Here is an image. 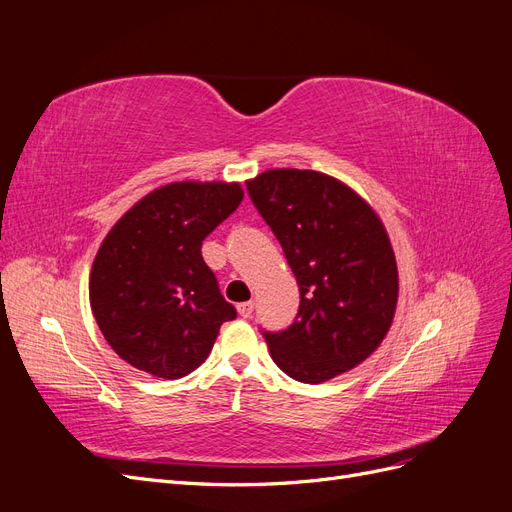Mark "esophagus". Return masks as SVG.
<instances>
[{
  "mask_svg": "<svg viewBox=\"0 0 512 512\" xmlns=\"http://www.w3.org/2000/svg\"><path fill=\"white\" fill-rule=\"evenodd\" d=\"M237 312L241 318H250L252 312H254V303L252 301H243L237 305Z\"/></svg>",
  "mask_w": 512,
  "mask_h": 512,
  "instance_id": "1",
  "label": "esophagus"
}]
</instances>
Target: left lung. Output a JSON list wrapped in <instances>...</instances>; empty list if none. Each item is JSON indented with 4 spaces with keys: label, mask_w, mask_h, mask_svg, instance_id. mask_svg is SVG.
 I'll return each instance as SVG.
<instances>
[{
    "label": "left lung",
    "mask_w": 512,
    "mask_h": 512,
    "mask_svg": "<svg viewBox=\"0 0 512 512\" xmlns=\"http://www.w3.org/2000/svg\"><path fill=\"white\" fill-rule=\"evenodd\" d=\"M247 192L301 292L290 327L262 331L275 365L320 384L363 363L389 333L399 292L395 254L376 211L316 170L273 168L247 181Z\"/></svg>",
    "instance_id": "1"
}]
</instances>
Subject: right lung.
<instances>
[{
    "mask_svg": "<svg viewBox=\"0 0 512 512\" xmlns=\"http://www.w3.org/2000/svg\"><path fill=\"white\" fill-rule=\"evenodd\" d=\"M241 200L239 183H168L108 232L91 267L89 303L123 361L164 380L205 363L237 309L222 297L200 247Z\"/></svg>",
    "mask_w": 512,
    "mask_h": 512,
    "instance_id": "add662e5",
    "label": "right lung"
}]
</instances>
